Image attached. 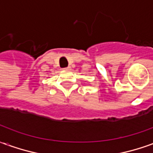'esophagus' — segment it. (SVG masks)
<instances>
[{"mask_svg":"<svg viewBox=\"0 0 153 153\" xmlns=\"http://www.w3.org/2000/svg\"><path fill=\"white\" fill-rule=\"evenodd\" d=\"M71 70V68H70V66L67 67V68H65V69H64V70H67V71H69V70Z\"/></svg>","mask_w":153,"mask_h":153,"instance_id":"34e87169","label":"esophagus"}]
</instances>
